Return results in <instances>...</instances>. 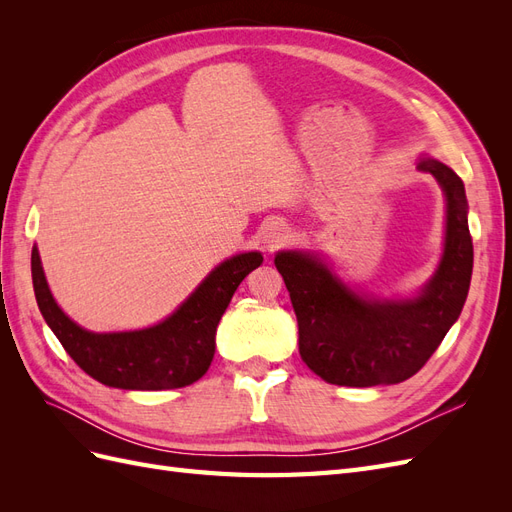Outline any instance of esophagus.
Masks as SVG:
<instances>
[{
  "label": "esophagus",
  "instance_id": "1",
  "mask_svg": "<svg viewBox=\"0 0 512 512\" xmlns=\"http://www.w3.org/2000/svg\"><path fill=\"white\" fill-rule=\"evenodd\" d=\"M288 239V228L284 224H271L262 232V241L267 243V247H277L282 241Z\"/></svg>",
  "mask_w": 512,
  "mask_h": 512
}]
</instances>
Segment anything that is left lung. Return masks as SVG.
<instances>
[{"label": "left lung", "mask_w": 512, "mask_h": 512, "mask_svg": "<svg viewBox=\"0 0 512 512\" xmlns=\"http://www.w3.org/2000/svg\"><path fill=\"white\" fill-rule=\"evenodd\" d=\"M446 198L444 250L431 280L406 299L361 294L339 280L314 252L275 254L299 322V352L324 382L339 386L397 384L412 378L457 322L472 280L468 198L453 168L421 156Z\"/></svg>", "instance_id": "1"}]
</instances>
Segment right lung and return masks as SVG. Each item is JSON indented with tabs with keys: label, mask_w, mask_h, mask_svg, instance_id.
<instances>
[{
	"label": "right lung",
	"mask_w": 512,
	"mask_h": 512,
	"mask_svg": "<svg viewBox=\"0 0 512 512\" xmlns=\"http://www.w3.org/2000/svg\"><path fill=\"white\" fill-rule=\"evenodd\" d=\"M260 262V252L226 258L168 318L147 329L121 333L87 331L64 314L46 284L36 245L32 280L42 318L85 374L113 389L166 391L207 374L215 354V331L232 294Z\"/></svg>",
	"instance_id": "1"
}]
</instances>
